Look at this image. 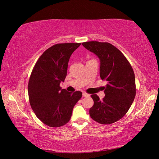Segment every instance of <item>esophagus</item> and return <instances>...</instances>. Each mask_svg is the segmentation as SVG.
Returning a JSON list of instances; mask_svg holds the SVG:
<instances>
[{
	"mask_svg": "<svg viewBox=\"0 0 159 159\" xmlns=\"http://www.w3.org/2000/svg\"><path fill=\"white\" fill-rule=\"evenodd\" d=\"M82 95H83V97H85V98H88V97H89V94L86 93L85 92H84V93H82Z\"/></svg>",
	"mask_w": 159,
	"mask_h": 159,
	"instance_id": "1",
	"label": "esophagus"
}]
</instances>
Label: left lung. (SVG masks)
I'll list each match as a JSON object with an SVG mask.
<instances>
[{"label":"left lung","instance_id":"8db88e82","mask_svg":"<svg viewBox=\"0 0 159 159\" xmlns=\"http://www.w3.org/2000/svg\"><path fill=\"white\" fill-rule=\"evenodd\" d=\"M100 60V78L107 81L102 100L91 95L94 104L89 109L91 119L101 124H111L127 113L136 95L135 78L132 67L123 53L108 42L82 43Z\"/></svg>","mask_w":159,"mask_h":159}]
</instances>
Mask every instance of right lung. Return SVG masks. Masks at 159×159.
I'll list each match as a JSON object with an SVG mask.
<instances>
[{
	"label": "right lung",
	"mask_w": 159,
	"mask_h": 159,
	"mask_svg": "<svg viewBox=\"0 0 159 159\" xmlns=\"http://www.w3.org/2000/svg\"><path fill=\"white\" fill-rule=\"evenodd\" d=\"M81 43L57 44L47 49L34 67L28 85L30 106L40 121L51 127L64 125L82 93L61 89L71 55Z\"/></svg>",
	"instance_id": "1"
}]
</instances>
